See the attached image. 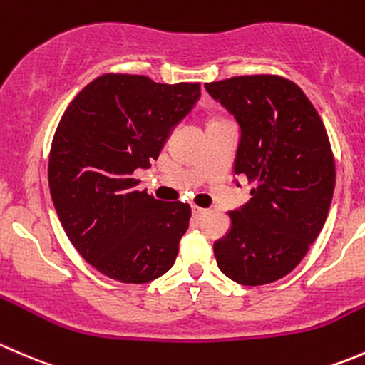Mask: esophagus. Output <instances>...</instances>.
<instances>
[{
    "label": "esophagus",
    "mask_w": 365,
    "mask_h": 365,
    "mask_svg": "<svg viewBox=\"0 0 365 365\" xmlns=\"http://www.w3.org/2000/svg\"><path fill=\"white\" fill-rule=\"evenodd\" d=\"M191 212H193V216H195V217H200L202 214H205V209L197 207V205H193V207H191Z\"/></svg>",
    "instance_id": "obj_1"
}]
</instances>
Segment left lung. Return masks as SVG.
Segmentation results:
<instances>
[{
  "instance_id": "left-lung-1",
  "label": "left lung",
  "mask_w": 365,
  "mask_h": 365,
  "mask_svg": "<svg viewBox=\"0 0 365 365\" xmlns=\"http://www.w3.org/2000/svg\"><path fill=\"white\" fill-rule=\"evenodd\" d=\"M205 89L239 126L234 174L255 182L250 200L228 212L230 228L214 242L217 267L244 287L274 283L306 257L329 214L336 167L325 126L287 78L250 75Z\"/></svg>"
}]
</instances>
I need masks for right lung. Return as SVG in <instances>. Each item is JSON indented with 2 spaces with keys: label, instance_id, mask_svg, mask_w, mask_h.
I'll list each match as a JSON object with an SVG mask.
<instances>
[{
  "label": "right lung",
  "instance_id": "obj_1",
  "mask_svg": "<svg viewBox=\"0 0 365 365\" xmlns=\"http://www.w3.org/2000/svg\"><path fill=\"white\" fill-rule=\"evenodd\" d=\"M200 98V84H158L144 75H101L59 121L48 158V187L75 250L121 283L163 276L179 253L191 209L138 191L174 128Z\"/></svg>",
  "mask_w": 365,
  "mask_h": 365
}]
</instances>
